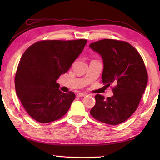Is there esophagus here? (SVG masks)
<instances>
[{
	"label": "esophagus",
	"mask_w": 160,
	"mask_h": 160,
	"mask_svg": "<svg viewBox=\"0 0 160 160\" xmlns=\"http://www.w3.org/2000/svg\"><path fill=\"white\" fill-rule=\"evenodd\" d=\"M87 95L86 93H78L77 94V97H85Z\"/></svg>",
	"instance_id": "34e87169"
}]
</instances>
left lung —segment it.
<instances>
[{"label": "left lung", "instance_id": "8db88e82", "mask_svg": "<svg viewBox=\"0 0 160 160\" xmlns=\"http://www.w3.org/2000/svg\"><path fill=\"white\" fill-rule=\"evenodd\" d=\"M102 56V82L113 85V95L97 94L90 114L102 123L117 125L127 120L138 107L148 83V72L141 56L128 42L102 39L90 44Z\"/></svg>", "mask_w": 160, "mask_h": 160}]
</instances>
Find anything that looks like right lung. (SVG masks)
<instances>
[{
    "label": "right lung",
    "mask_w": 160,
    "mask_h": 160,
    "mask_svg": "<svg viewBox=\"0 0 160 160\" xmlns=\"http://www.w3.org/2000/svg\"><path fill=\"white\" fill-rule=\"evenodd\" d=\"M87 42L86 39L40 41L23 53L15 75V91L34 120L50 123L68 111L75 94L62 92L56 80L70 69Z\"/></svg>",
    "instance_id": "right-lung-1"
}]
</instances>
